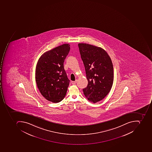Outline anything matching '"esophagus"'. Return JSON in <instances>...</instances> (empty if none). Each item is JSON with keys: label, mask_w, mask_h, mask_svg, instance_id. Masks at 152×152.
I'll use <instances>...</instances> for the list:
<instances>
[{"label": "esophagus", "mask_w": 152, "mask_h": 152, "mask_svg": "<svg viewBox=\"0 0 152 152\" xmlns=\"http://www.w3.org/2000/svg\"><path fill=\"white\" fill-rule=\"evenodd\" d=\"M71 83L72 84H75L77 83V80H76L75 81H72Z\"/></svg>", "instance_id": "obj_1"}]
</instances>
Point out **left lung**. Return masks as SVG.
<instances>
[{
	"label": "left lung",
	"mask_w": 152,
	"mask_h": 152,
	"mask_svg": "<svg viewBox=\"0 0 152 152\" xmlns=\"http://www.w3.org/2000/svg\"><path fill=\"white\" fill-rule=\"evenodd\" d=\"M78 46L88 80L83 93L89 101L96 103L104 99L112 88L113 82L112 60L102 48L86 43H79Z\"/></svg>",
	"instance_id": "obj_1"
}]
</instances>
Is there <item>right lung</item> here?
I'll list each match as a JSON object with an SVG mask.
<instances>
[{
    "label": "right lung",
    "instance_id": "obj_1",
    "mask_svg": "<svg viewBox=\"0 0 152 152\" xmlns=\"http://www.w3.org/2000/svg\"><path fill=\"white\" fill-rule=\"evenodd\" d=\"M70 45L65 44L45 52L39 58L36 68L37 86L42 96L53 103L59 102L66 94L70 80L64 67Z\"/></svg>",
    "mask_w": 152,
    "mask_h": 152
}]
</instances>
